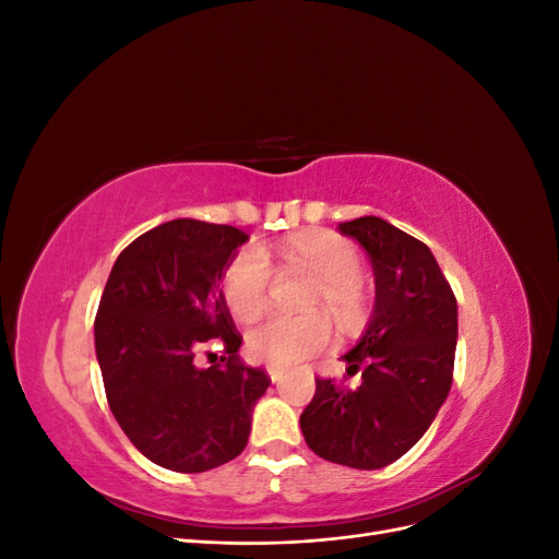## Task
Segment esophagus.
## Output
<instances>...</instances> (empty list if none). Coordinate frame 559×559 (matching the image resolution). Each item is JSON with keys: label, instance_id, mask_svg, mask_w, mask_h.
<instances>
[{"label": "esophagus", "instance_id": "1", "mask_svg": "<svg viewBox=\"0 0 559 559\" xmlns=\"http://www.w3.org/2000/svg\"><path fill=\"white\" fill-rule=\"evenodd\" d=\"M265 370H267V376H270V380H273V382H280V378L284 376V368L275 366V364H267Z\"/></svg>", "mask_w": 559, "mask_h": 559}]
</instances>
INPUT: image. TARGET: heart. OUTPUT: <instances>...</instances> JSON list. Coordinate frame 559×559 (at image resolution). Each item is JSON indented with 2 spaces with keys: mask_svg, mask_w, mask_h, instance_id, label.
I'll return each instance as SVG.
<instances>
[{
  "mask_svg": "<svg viewBox=\"0 0 559 559\" xmlns=\"http://www.w3.org/2000/svg\"><path fill=\"white\" fill-rule=\"evenodd\" d=\"M282 257L292 267L317 277L308 306L326 308L343 331H357L368 314V286L359 249L337 233H298L282 245ZM275 270L267 253L249 245L226 263L222 296L230 314L240 321L257 319L267 306ZM333 341L331 321L319 314H270L247 333L253 359L292 366L310 354L326 349Z\"/></svg>",
  "mask_w": 559,
  "mask_h": 559,
  "instance_id": "b5f03b06",
  "label": "heart"
}]
</instances>
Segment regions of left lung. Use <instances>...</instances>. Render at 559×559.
Listing matches in <instances>:
<instances>
[{"label":"left lung","instance_id":"left-lung-1","mask_svg":"<svg viewBox=\"0 0 559 559\" xmlns=\"http://www.w3.org/2000/svg\"><path fill=\"white\" fill-rule=\"evenodd\" d=\"M357 240L376 275V308L357 347L345 354L357 389L317 378L300 415L321 460L373 471L408 452L450 394L456 298L431 249L378 216L337 226Z\"/></svg>","mask_w":559,"mask_h":559}]
</instances>
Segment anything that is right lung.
I'll use <instances>...</instances> for the list:
<instances>
[{"label":"right lung","instance_id":"obj_1","mask_svg":"<svg viewBox=\"0 0 559 559\" xmlns=\"http://www.w3.org/2000/svg\"><path fill=\"white\" fill-rule=\"evenodd\" d=\"M247 240L226 224H160L118 253L99 298L95 352L109 408L163 468L202 473L235 460L270 384L263 368L240 361L242 335L218 289ZM210 342L223 345V364L198 369L194 354Z\"/></svg>","mask_w":559,"mask_h":559}]
</instances>
